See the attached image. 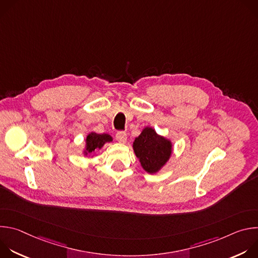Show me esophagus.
<instances>
[{"label":"esophagus","mask_w":258,"mask_h":258,"mask_svg":"<svg viewBox=\"0 0 258 258\" xmlns=\"http://www.w3.org/2000/svg\"><path fill=\"white\" fill-rule=\"evenodd\" d=\"M115 138L119 143H125L126 142V133L122 132V131H119V132L116 133Z\"/></svg>","instance_id":"1"}]
</instances>
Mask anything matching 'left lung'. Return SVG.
Segmentation results:
<instances>
[{"instance_id":"8db88e82","label":"left lung","mask_w":258,"mask_h":258,"mask_svg":"<svg viewBox=\"0 0 258 258\" xmlns=\"http://www.w3.org/2000/svg\"><path fill=\"white\" fill-rule=\"evenodd\" d=\"M134 150L143 168L149 173L159 170L171 154V144L158 136L151 127H146L134 142Z\"/></svg>"}]
</instances>
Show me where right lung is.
<instances>
[{
	"instance_id": "add662e5",
	"label": "right lung",
	"mask_w": 258,
	"mask_h": 258,
	"mask_svg": "<svg viewBox=\"0 0 258 258\" xmlns=\"http://www.w3.org/2000/svg\"><path fill=\"white\" fill-rule=\"evenodd\" d=\"M112 138L110 137L107 134H96V133H91L87 137V151L89 153H92L95 149H100L102 148V146L106 142H111Z\"/></svg>"
}]
</instances>
